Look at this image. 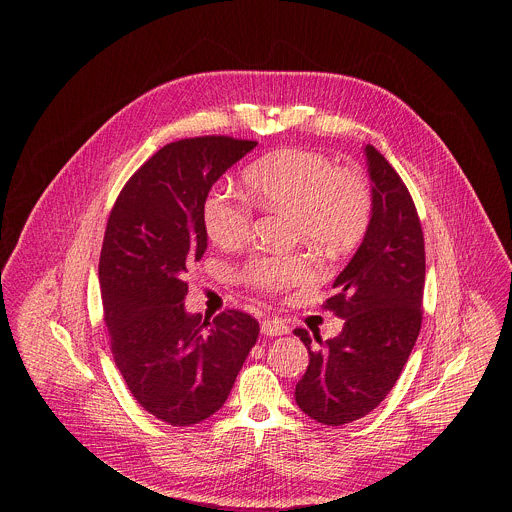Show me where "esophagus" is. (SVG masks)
Masks as SVG:
<instances>
[{
  "mask_svg": "<svg viewBox=\"0 0 512 512\" xmlns=\"http://www.w3.org/2000/svg\"><path fill=\"white\" fill-rule=\"evenodd\" d=\"M261 332L267 334V336H281V334H287L289 328H287V324H285L283 320H279V318H265V320L261 322Z\"/></svg>",
  "mask_w": 512,
  "mask_h": 512,
  "instance_id": "obj_1",
  "label": "esophagus"
}]
</instances>
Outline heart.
I'll return each mask as SVG.
<instances>
[{
  "instance_id": "b5f03b06",
  "label": "heart",
  "mask_w": 512,
  "mask_h": 512,
  "mask_svg": "<svg viewBox=\"0 0 512 512\" xmlns=\"http://www.w3.org/2000/svg\"><path fill=\"white\" fill-rule=\"evenodd\" d=\"M251 198L267 210L291 214V241H308L328 253L352 249L367 233L373 216V192L360 172L312 150L287 148L263 156L243 172ZM204 231L221 247L239 245L251 229L253 204L231 188L212 190L202 206ZM243 277L253 287L281 291L310 283L316 263L310 253L253 255Z\"/></svg>"
}]
</instances>
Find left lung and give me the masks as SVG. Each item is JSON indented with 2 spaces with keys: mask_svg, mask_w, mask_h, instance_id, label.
Wrapping results in <instances>:
<instances>
[{
  "mask_svg": "<svg viewBox=\"0 0 512 512\" xmlns=\"http://www.w3.org/2000/svg\"><path fill=\"white\" fill-rule=\"evenodd\" d=\"M373 180V216L358 251L334 281L322 308L344 318L342 332L322 342L296 328L310 364L296 403L324 425L369 415L395 387L423 318L425 243L415 202L385 156L364 148ZM321 346L316 347L313 342Z\"/></svg>",
  "mask_w": 512,
  "mask_h": 512,
  "instance_id": "left-lung-1",
  "label": "left lung"
}]
</instances>
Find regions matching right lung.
I'll use <instances>...</instances> for the list:
<instances>
[{
    "mask_svg": "<svg viewBox=\"0 0 512 512\" xmlns=\"http://www.w3.org/2000/svg\"><path fill=\"white\" fill-rule=\"evenodd\" d=\"M255 145L229 135L164 145L125 182L107 221L99 281L115 364L135 401L176 427L225 405L259 336L241 310H184L186 271L206 251L208 190Z\"/></svg>",
    "mask_w": 512,
    "mask_h": 512,
    "instance_id": "right-lung-1",
    "label": "right lung"
}]
</instances>
